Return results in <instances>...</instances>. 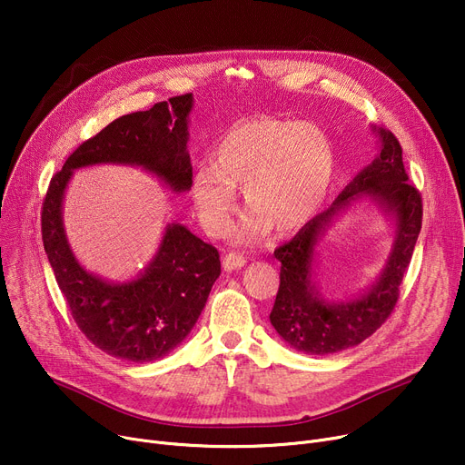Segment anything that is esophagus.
Instances as JSON below:
<instances>
[{"instance_id": "34e87169", "label": "esophagus", "mask_w": 465, "mask_h": 465, "mask_svg": "<svg viewBox=\"0 0 465 465\" xmlns=\"http://www.w3.org/2000/svg\"><path fill=\"white\" fill-rule=\"evenodd\" d=\"M247 263V260L242 258L241 254H237V252H230V254H226L224 256V260H223V265H224V270L226 272H233V270H241L242 265Z\"/></svg>"}]
</instances>
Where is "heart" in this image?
<instances>
[{
  "mask_svg": "<svg viewBox=\"0 0 465 465\" xmlns=\"http://www.w3.org/2000/svg\"><path fill=\"white\" fill-rule=\"evenodd\" d=\"M335 153L319 126L277 116H251L218 137L213 162H202L192 175V198L202 226L224 235L242 186L247 214L239 241L270 232L290 233L319 213L330 192Z\"/></svg>",
  "mask_w": 465,
  "mask_h": 465,
  "instance_id": "obj_1",
  "label": "heart"
}]
</instances>
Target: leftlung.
<instances>
[{
  "label": "left lung",
  "mask_w": 465,
  "mask_h": 465,
  "mask_svg": "<svg viewBox=\"0 0 465 465\" xmlns=\"http://www.w3.org/2000/svg\"><path fill=\"white\" fill-rule=\"evenodd\" d=\"M379 154L337 195V200L275 251L281 262V284L270 321L286 343L305 354L324 356L360 345L375 333L398 298L422 228V198L409 183L401 144L396 135L373 128ZM370 199L395 223V242L380 279L356 299L333 302L324 299L312 277L318 244L332 220L354 201Z\"/></svg>",
  "instance_id": "left-lung-1"
}]
</instances>
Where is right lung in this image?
Returning <instances> with one entry per match:
<instances>
[{"label": "right lung", "instance_id": "right-lung-1", "mask_svg": "<svg viewBox=\"0 0 465 465\" xmlns=\"http://www.w3.org/2000/svg\"><path fill=\"white\" fill-rule=\"evenodd\" d=\"M192 105V94H184L113 120L65 160L45 195L43 245L73 321L97 349L114 358L154 361L181 345L220 275V256L186 226L167 224L146 270L132 281L109 282L86 272L73 254L62 218L64 193L73 171L100 163L137 165L173 192L190 190Z\"/></svg>", "mask_w": 465, "mask_h": 465}]
</instances>
